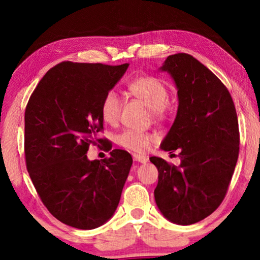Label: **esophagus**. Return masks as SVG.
I'll use <instances>...</instances> for the list:
<instances>
[{"label":"esophagus","instance_id":"34e87169","mask_svg":"<svg viewBox=\"0 0 260 260\" xmlns=\"http://www.w3.org/2000/svg\"><path fill=\"white\" fill-rule=\"evenodd\" d=\"M133 159L135 161H139V162H142V164H144V162L148 161V158L146 156H142V155H138V153H134L133 155Z\"/></svg>","mask_w":260,"mask_h":260}]
</instances>
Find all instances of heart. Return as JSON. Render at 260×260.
<instances>
[{
	"label": "heart",
	"mask_w": 260,
	"mask_h": 260,
	"mask_svg": "<svg viewBox=\"0 0 260 260\" xmlns=\"http://www.w3.org/2000/svg\"><path fill=\"white\" fill-rule=\"evenodd\" d=\"M129 94L140 102L150 108L153 119L162 120L169 116L172 105L167 101L169 89L159 78L153 76H140L127 86ZM122 103L114 91L110 90L103 96L101 102V116L110 125L119 120ZM117 142L122 148L134 152H144L155 142V136L148 132L125 129L117 136Z\"/></svg>",
	"instance_id": "heart-1"
}]
</instances>
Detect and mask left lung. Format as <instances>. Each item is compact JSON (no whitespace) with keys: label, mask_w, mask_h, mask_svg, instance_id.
<instances>
[{"label":"left lung","mask_w":260,"mask_h":260,"mask_svg":"<svg viewBox=\"0 0 260 260\" xmlns=\"http://www.w3.org/2000/svg\"><path fill=\"white\" fill-rule=\"evenodd\" d=\"M161 70L174 79L179 108L160 148L178 150L181 164L150 158L158 170L155 200L170 221L191 225L225 199L239 158V121L227 87L191 55H171Z\"/></svg>","instance_id":"1"}]
</instances>
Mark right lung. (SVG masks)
<instances>
[{
	"label": "right lung",
	"instance_id": "add662e5",
	"mask_svg": "<svg viewBox=\"0 0 260 260\" xmlns=\"http://www.w3.org/2000/svg\"><path fill=\"white\" fill-rule=\"evenodd\" d=\"M128 64L61 61L35 87L25 110L26 167L48 211L65 225L94 230L112 217L132 162L103 132L101 102ZM110 152L87 160L90 144Z\"/></svg>",
	"mask_w": 260,
	"mask_h": 260
}]
</instances>
